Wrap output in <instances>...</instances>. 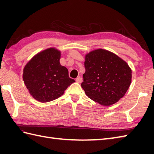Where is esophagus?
Masks as SVG:
<instances>
[{
    "instance_id": "obj_1",
    "label": "esophagus",
    "mask_w": 154,
    "mask_h": 154,
    "mask_svg": "<svg viewBox=\"0 0 154 154\" xmlns=\"http://www.w3.org/2000/svg\"><path fill=\"white\" fill-rule=\"evenodd\" d=\"M76 82L78 83H81V82H82V78H81V77H78L77 79H76Z\"/></svg>"
}]
</instances>
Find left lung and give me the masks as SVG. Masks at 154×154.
<instances>
[{
    "mask_svg": "<svg viewBox=\"0 0 154 154\" xmlns=\"http://www.w3.org/2000/svg\"><path fill=\"white\" fill-rule=\"evenodd\" d=\"M85 73L81 87L86 95L103 106L117 103L128 89L132 70L126 61L103 49L85 55Z\"/></svg>",
    "mask_w": 154,
    "mask_h": 154,
    "instance_id": "left-lung-1",
    "label": "left lung"
}]
</instances>
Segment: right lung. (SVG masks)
Here are the masks:
<instances>
[{"label":"right lung","mask_w":154,"mask_h":154,"mask_svg":"<svg viewBox=\"0 0 154 154\" xmlns=\"http://www.w3.org/2000/svg\"><path fill=\"white\" fill-rule=\"evenodd\" d=\"M61 52L50 48L38 53L25 65L23 80L34 99L47 103L63 95L75 81L67 69L60 64Z\"/></svg>","instance_id":"obj_1"}]
</instances>
